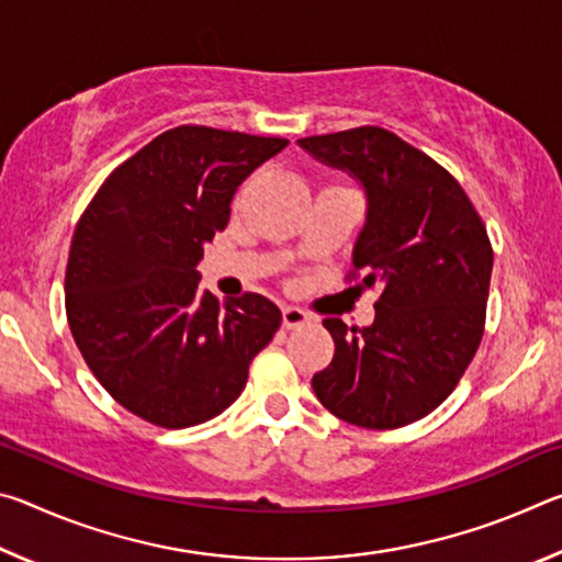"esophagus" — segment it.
<instances>
[{"label": "esophagus", "instance_id": "1", "mask_svg": "<svg viewBox=\"0 0 562 562\" xmlns=\"http://www.w3.org/2000/svg\"><path fill=\"white\" fill-rule=\"evenodd\" d=\"M310 322H312V317L304 310H300V307H282V327L284 329H297V327L310 325Z\"/></svg>", "mask_w": 562, "mask_h": 562}]
</instances>
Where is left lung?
<instances>
[{"instance_id": "left-lung-1", "label": "left lung", "mask_w": 562, "mask_h": 562, "mask_svg": "<svg viewBox=\"0 0 562 562\" xmlns=\"http://www.w3.org/2000/svg\"><path fill=\"white\" fill-rule=\"evenodd\" d=\"M300 146L364 186L367 225L347 280L382 288L369 327L322 322L335 357L312 389L347 424H414L449 398L483 339L493 270L486 225L449 170L382 126Z\"/></svg>"}]
</instances>
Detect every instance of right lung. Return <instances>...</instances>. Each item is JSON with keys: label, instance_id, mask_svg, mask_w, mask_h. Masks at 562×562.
<instances>
[{"label": "right lung", "instance_id": "1", "mask_svg": "<svg viewBox=\"0 0 562 562\" xmlns=\"http://www.w3.org/2000/svg\"><path fill=\"white\" fill-rule=\"evenodd\" d=\"M288 138L164 131L103 180L71 237L66 319L99 384L160 429L211 422L243 394L282 315L262 294L217 302L195 265L237 186Z\"/></svg>", "mask_w": 562, "mask_h": 562}]
</instances>
